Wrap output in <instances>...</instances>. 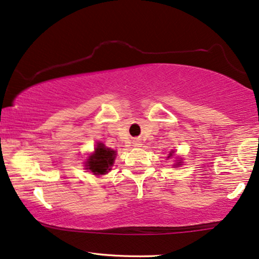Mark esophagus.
I'll return each instance as SVG.
<instances>
[{"label": "esophagus", "instance_id": "1", "mask_svg": "<svg viewBox=\"0 0 259 259\" xmlns=\"http://www.w3.org/2000/svg\"><path fill=\"white\" fill-rule=\"evenodd\" d=\"M134 146L141 147V142H140V141H135V142H134Z\"/></svg>", "mask_w": 259, "mask_h": 259}]
</instances>
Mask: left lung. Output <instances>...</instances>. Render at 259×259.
I'll return each mask as SVG.
<instances>
[{
  "label": "left lung",
  "mask_w": 259,
  "mask_h": 259,
  "mask_svg": "<svg viewBox=\"0 0 259 259\" xmlns=\"http://www.w3.org/2000/svg\"><path fill=\"white\" fill-rule=\"evenodd\" d=\"M170 155H171V154H170Z\"/></svg>",
  "instance_id": "8db88e82"
}]
</instances>
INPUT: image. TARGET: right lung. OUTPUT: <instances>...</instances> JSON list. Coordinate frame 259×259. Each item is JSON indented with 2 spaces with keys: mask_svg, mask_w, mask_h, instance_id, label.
Returning <instances> with one entry per match:
<instances>
[{
  "mask_svg": "<svg viewBox=\"0 0 259 259\" xmlns=\"http://www.w3.org/2000/svg\"><path fill=\"white\" fill-rule=\"evenodd\" d=\"M116 151L105 148L104 144L98 143L95 154L86 162V169H90L95 175H103L111 170V167L115 161Z\"/></svg>",
  "mask_w": 259,
  "mask_h": 259,
  "instance_id": "right-lung-1",
  "label": "right lung"
}]
</instances>
